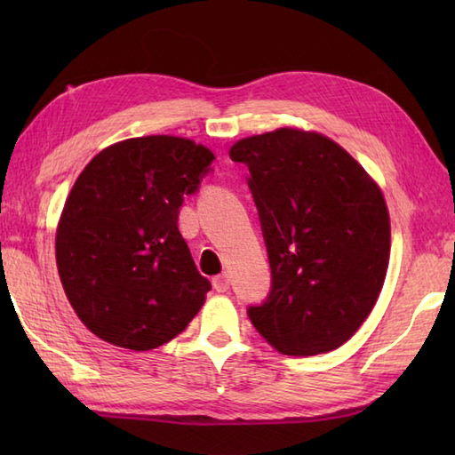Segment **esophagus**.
<instances>
[{"mask_svg": "<svg viewBox=\"0 0 455 455\" xmlns=\"http://www.w3.org/2000/svg\"><path fill=\"white\" fill-rule=\"evenodd\" d=\"M212 287H215L219 293H225L227 289L230 287V275L228 274L215 275V277H212Z\"/></svg>", "mask_w": 455, "mask_h": 455, "instance_id": "1", "label": "esophagus"}]
</instances>
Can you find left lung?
<instances>
[{
  "label": "left lung",
  "instance_id": "obj_1",
  "mask_svg": "<svg viewBox=\"0 0 455 455\" xmlns=\"http://www.w3.org/2000/svg\"><path fill=\"white\" fill-rule=\"evenodd\" d=\"M272 267L248 316L287 355L332 352L357 332L387 275L391 220L377 181L321 132L282 127L240 139Z\"/></svg>",
  "mask_w": 455,
  "mask_h": 455
}]
</instances>
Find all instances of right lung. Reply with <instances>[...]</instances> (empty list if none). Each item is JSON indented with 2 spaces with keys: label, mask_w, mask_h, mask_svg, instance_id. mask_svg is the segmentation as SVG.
<instances>
[{
  "label": "right lung",
  "mask_w": 455,
  "mask_h": 455,
  "mask_svg": "<svg viewBox=\"0 0 455 455\" xmlns=\"http://www.w3.org/2000/svg\"><path fill=\"white\" fill-rule=\"evenodd\" d=\"M212 160L203 144L150 134L103 148L76 180L56 227V266L76 315L101 340L152 350L205 303L211 283L178 217Z\"/></svg>",
  "instance_id": "1"
}]
</instances>
